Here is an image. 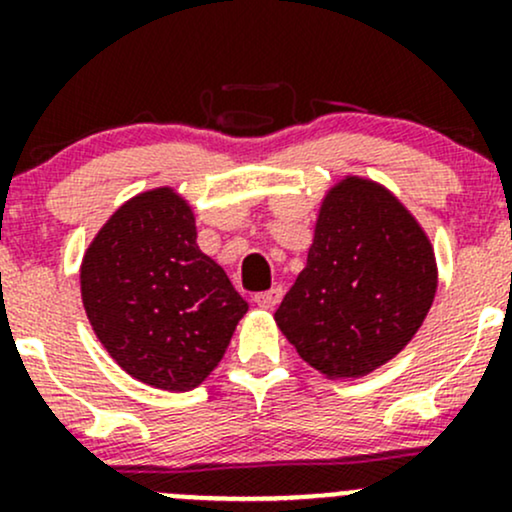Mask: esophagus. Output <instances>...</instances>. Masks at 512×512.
Instances as JSON below:
<instances>
[{"label": "esophagus", "instance_id": "obj_1", "mask_svg": "<svg viewBox=\"0 0 512 512\" xmlns=\"http://www.w3.org/2000/svg\"><path fill=\"white\" fill-rule=\"evenodd\" d=\"M280 298H283V290L271 288V290H263V293H256L254 302L258 307H263V310H273V307L280 302Z\"/></svg>", "mask_w": 512, "mask_h": 512}]
</instances>
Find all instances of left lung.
I'll use <instances>...</instances> for the list:
<instances>
[{"label":"left lung","mask_w":512,"mask_h":512,"mask_svg":"<svg viewBox=\"0 0 512 512\" xmlns=\"http://www.w3.org/2000/svg\"><path fill=\"white\" fill-rule=\"evenodd\" d=\"M434 293L437 261L420 222L381 183L346 175L322 197L276 324L322 376L359 378L408 346Z\"/></svg>","instance_id":"8db88e82"}]
</instances>
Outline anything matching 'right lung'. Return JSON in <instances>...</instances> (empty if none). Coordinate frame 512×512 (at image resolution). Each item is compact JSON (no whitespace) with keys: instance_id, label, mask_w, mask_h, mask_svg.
<instances>
[{"instance_id":"1","label":"right lung","mask_w":512,"mask_h":512,"mask_svg":"<svg viewBox=\"0 0 512 512\" xmlns=\"http://www.w3.org/2000/svg\"><path fill=\"white\" fill-rule=\"evenodd\" d=\"M80 293L109 356L173 393L210 376L249 310L197 246L190 202L168 185L139 192L104 222L82 256Z\"/></svg>"}]
</instances>
